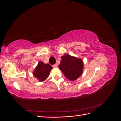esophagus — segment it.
Here are the masks:
<instances>
[{
  "label": "esophagus",
  "mask_w": 121,
  "mask_h": 121,
  "mask_svg": "<svg viewBox=\"0 0 121 121\" xmlns=\"http://www.w3.org/2000/svg\"><path fill=\"white\" fill-rule=\"evenodd\" d=\"M53 67L54 68H56L57 67V64H54V65H53Z\"/></svg>",
  "instance_id": "obj_1"
}]
</instances>
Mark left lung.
<instances>
[{
    "label": "left lung",
    "instance_id": "8db88e82",
    "mask_svg": "<svg viewBox=\"0 0 121 121\" xmlns=\"http://www.w3.org/2000/svg\"><path fill=\"white\" fill-rule=\"evenodd\" d=\"M61 58L58 67L68 79L73 81L81 76L84 66L81 59L67 54L61 56Z\"/></svg>",
    "mask_w": 121,
    "mask_h": 121
}]
</instances>
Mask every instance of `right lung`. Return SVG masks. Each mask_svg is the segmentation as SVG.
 <instances>
[{
    "mask_svg": "<svg viewBox=\"0 0 121 121\" xmlns=\"http://www.w3.org/2000/svg\"><path fill=\"white\" fill-rule=\"evenodd\" d=\"M53 68L49 64H44L42 61L38 63L33 71L34 76L39 81L43 82L48 77L50 72Z\"/></svg>",
    "mask_w": 121,
    "mask_h": 121,
    "instance_id": "add662e5",
    "label": "right lung"
}]
</instances>
